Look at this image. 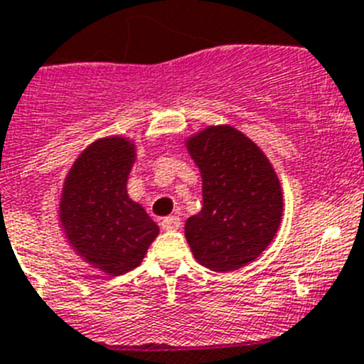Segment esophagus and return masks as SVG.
<instances>
[{
    "label": "esophagus",
    "instance_id": "esophagus-1",
    "mask_svg": "<svg viewBox=\"0 0 364 364\" xmlns=\"http://www.w3.org/2000/svg\"><path fill=\"white\" fill-rule=\"evenodd\" d=\"M161 228L165 232H176L181 228V221H179L178 215H170V218H165L161 221Z\"/></svg>",
    "mask_w": 364,
    "mask_h": 364
}]
</instances>
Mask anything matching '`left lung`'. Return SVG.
<instances>
[{
	"instance_id": "8db88e82",
	"label": "left lung",
	"mask_w": 364,
	"mask_h": 364,
	"mask_svg": "<svg viewBox=\"0 0 364 364\" xmlns=\"http://www.w3.org/2000/svg\"><path fill=\"white\" fill-rule=\"evenodd\" d=\"M201 172L203 208L185 223L196 261L234 272L255 261L283 221V188L263 150L232 125H210L185 137Z\"/></svg>"
}]
</instances>
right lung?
Masks as SVG:
<instances>
[{
	"mask_svg": "<svg viewBox=\"0 0 364 364\" xmlns=\"http://www.w3.org/2000/svg\"><path fill=\"white\" fill-rule=\"evenodd\" d=\"M137 141L112 134L92 141L72 163L58 201L68 247L96 270L121 276L139 267L159 227L127 192Z\"/></svg>",
	"mask_w": 364,
	"mask_h": 364,
	"instance_id": "add662e5",
	"label": "right lung"
}]
</instances>
